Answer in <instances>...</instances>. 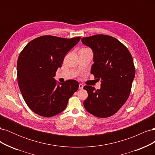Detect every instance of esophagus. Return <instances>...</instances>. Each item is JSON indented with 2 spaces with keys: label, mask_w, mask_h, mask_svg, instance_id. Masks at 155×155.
Segmentation results:
<instances>
[{
  "label": "esophagus",
  "mask_w": 155,
  "mask_h": 155,
  "mask_svg": "<svg viewBox=\"0 0 155 155\" xmlns=\"http://www.w3.org/2000/svg\"><path fill=\"white\" fill-rule=\"evenodd\" d=\"M79 89H83V85H82V84H79Z\"/></svg>",
  "instance_id": "obj_1"
}]
</instances>
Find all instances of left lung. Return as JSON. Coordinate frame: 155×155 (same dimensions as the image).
Returning a JSON list of instances; mask_svg holds the SVG:
<instances>
[{
    "label": "left lung",
    "mask_w": 155,
    "mask_h": 155,
    "mask_svg": "<svg viewBox=\"0 0 155 155\" xmlns=\"http://www.w3.org/2000/svg\"><path fill=\"white\" fill-rule=\"evenodd\" d=\"M81 41L93 51L91 74L101 81L97 90L84 86L88 92L84 107L94 116L107 118L116 113L130 95L135 76L133 57L127 48L112 36L94 35L83 37Z\"/></svg>",
    "instance_id": "8db88e82"
}]
</instances>
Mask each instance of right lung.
I'll return each mask as SVG.
<instances>
[{
    "label": "right lung",
    "instance_id": "right-lung-1",
    "mask_svg": "<svg viewBox=\"0 0 155 155\" xmlns=\"http://www.w3.org/2000/svg\"><path fill=\"white\" fill-rule=\"evenodd\" d=\"M80 39L41 36L20 53L17 64L18 87L26 104L37 114L51 117L63 112L78 91L77 81L70 79L57 85L54 78L65 55Z\"/></svg>",
    "mask_w": 155,
    "mask_h": 155
}]
</instances>
